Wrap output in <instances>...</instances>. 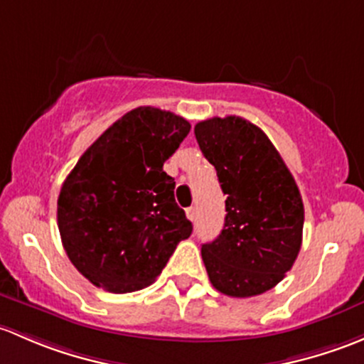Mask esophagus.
<instances>
[{
	"label": "esophagus",
	"instance_id": "1",
	"mask_svg": "<svg viewBox=\"0 0 364 364\" xmlns=\"http://www.w3.org/2000/svg\"><path fill=\"white\" fill-rule=\"evenodd\" d=\"M186 215H187V219L189 220H196V217H198V212H196V208L194 207H189V208H186Z\"/></svg>",
	"mask_w": 364,
	"mask_h": 364
}]
</instances>
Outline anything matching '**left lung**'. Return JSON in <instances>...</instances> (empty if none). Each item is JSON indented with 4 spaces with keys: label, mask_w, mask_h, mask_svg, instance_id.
Masks as SVG:
<instances>
[{
    "label": "left lung",
    "mask_w": 364,
    "mask_h": 364,
    "mask_svg": "<svg viewBox=\"0 0 364 364\" xmlns=\"http://www.w3.org/2000/svg\"><path fill=\"white\" fill-rule=\"evenodd\" d=\"M194 134L228 196L223 231L201 245L210 282L233 298L266 293L301 249L305 210L298 186L263 129L245 119H207Z\"/></svg>",
    "instance_id": "8db88e82"
}]
</instances>
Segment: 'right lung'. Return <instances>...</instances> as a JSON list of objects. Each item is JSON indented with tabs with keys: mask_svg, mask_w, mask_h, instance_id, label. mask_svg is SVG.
<instances>
[{
	"mask_svg": "<svg viewBox=\"0 0 364 364\" xmlns=\"http://www.w3.org/2000/svg\"><path fill=\"white\" fill-rule=\"evenodd\" d=\"M189 131L181 115L138 107L108 127L66 177L58 198L63 247L96 287L133 293L151 286L193 233L163 170Z\"/></svg>",
	"mask_w": 364,
	"mask_h": 364,
	"instance_id": "1",
	"label": "right lung"
}]
</instances>
